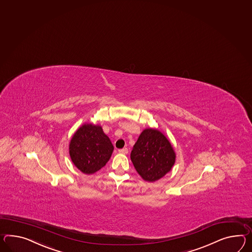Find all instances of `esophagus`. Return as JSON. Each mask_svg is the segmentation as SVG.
Wrapping results in <instances>:
<instances>
[{
    "instance_id": "esophagus-1",
    "label": "esophagus",
    "mask_w": 252,
    "mask_h": 252,
    "mask_svg": "<svg viewBox=\"0 0 252 252\" xmlns=\"http://www.w3.org/2000/svg\"><path fill=\"white\" fill-rule=\"evenodd\" d=\"M118 152L122 154H127L128 153V149L126 148H122V149H119V150H118Z\"/></svg>"
}]
</instances>
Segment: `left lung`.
I'll return each instance as SVG.
<instances>
[{"mask_svg":"<svg viewBox=\"0 0 252 252\" xmlns=\"http://www.w3.org/2000/svg\"><path fill=\"white\" fill-rule=\"evenodd\" d=\"M135 170L148 182L163 178L170 171L176 155L170 142L156 129H145L130 155Z\"/></svg>","mask_w":252,"mask_h":252,"instance_id":"obj_1","label":"left lung"}]
</instances>
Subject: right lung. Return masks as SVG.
Wrapping results in <instances>:
<instances>
[{"label":"right lung","mask_w":252,"mask_h":252,"mask_svg":"<svg viewBox=\"0 0 252 252\" xmlns=\"http://www.w3.org/2000/svg\"><path fill=\"white\" fill-rule=\"evenodd\" d=\"M114 147L100 126L86 124L78 129L69 145L74 166L85 174L98 171L107 163Z\"/></svg>","instance_id":"1"}]
</instances>
